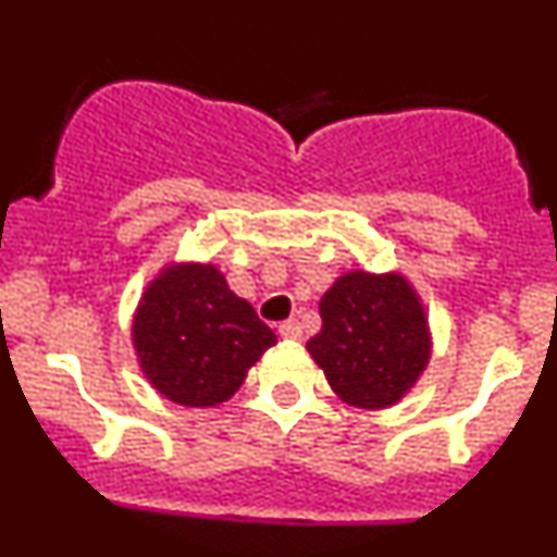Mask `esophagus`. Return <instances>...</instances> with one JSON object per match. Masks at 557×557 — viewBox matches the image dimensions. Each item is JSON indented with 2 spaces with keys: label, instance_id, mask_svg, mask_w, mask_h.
Returning <instances> with one entry per match:
<instances>
[{
  "label": "esophagus",
  "instance_id": "obj_1",
  "mask_svg": "<svg viewBox=\"0 0 557 557\" xmlns=\"http://www.w3.org/2000/svg\"><path fill=\"white\" fill-rule=\"evenodd\" d=\"M280 336L283 339H301V323L296 318L285 320V323H280Z\"/></svg>",
  "mask_w": 557,
  "mask_h": 557
}]
</instances>
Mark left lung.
I'll return each mask as SVG.
<instances>
[{"label":"left lung","instance_id":"obj_1","mask_svg":"<svg viewBox=\"0 0 557 557\" xmlns=\"http://www.w3.org/2000/svg\"><path fill=\"white\" fill-rule=\"evenodd\" d=\"M320 318L323 329L307 350L331 391L350 407H393L429 367V312L401 272L339 274L320 299Z\"/></svg>","mask_w":557,"mask_h":557}]
</instances>
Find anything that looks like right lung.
Here are the masks:
<instances>
[{
	"instance_id": "add662e5",
	"label": "right lung",
	"mask_w": 557,
	"mask_h": 557,
	"mask_svg": "<svg viewBox=\"0 0 557 557\" xmlns=\"http://www.w3.org/2000/svg\"><path fill=\"white\" fill-rule=\"evenodd\" d=\"M132 345L145 380L180 407H218L277 345L210 261H170L143 290Z\"/></svg>"
}]
</instances>
